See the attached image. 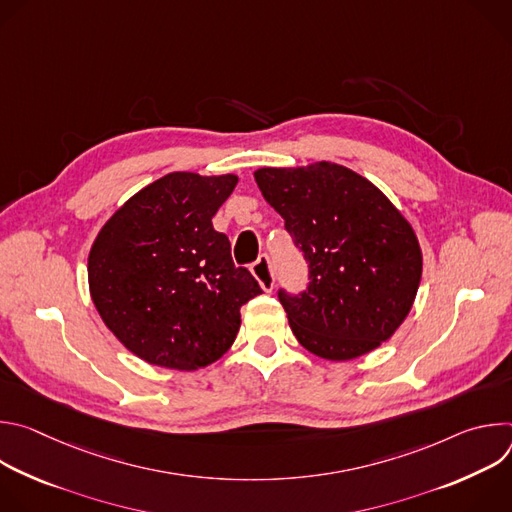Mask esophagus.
I'll return each mask as SVG.
<instances>
[{
    "mask_svg": "<svg viewBox=\"0 0 512 512\" xmlns=\"http://www.w3.org/2000/svg\"><path fill=\"white\" fill-rule=\"evenodd\" d=\"M253 275L257 277V281L261 283V287L265 291H273L275 287V275H273V267H271V259L267 255H261L253 265H251Z\"/></svg>",
    "mask_w": 512,
    "mask_h": 512,
    "instance_id": "1",
    "label": "esophagus"
}]
</instances>
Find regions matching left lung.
Wrapping results in <instances>:
<instances>
[{"instance_id":"obj_1","label":"left lung","mask_w":512,"mask_h":512,"mask_svg":"<svg viewBox=\"0 0 512 512\" xmlns=\"http://www.w3.org/2000/svg\"><path fill=\"white\" fill-rule=\"evenodd\" d=\"M255 182L308 263L304 291H277L300 344L350 360L389 340L421 279V249L403 214L367 178L330 162L261 168Z\"/></svg>"}]
</instances>
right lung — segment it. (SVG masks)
<instances>
[{
    "mask_svg": "<svg viewBox=\"0 0 512 512\" xmlns=\"http://www.w3.org/2000/svg\"><path fill=\"white\" fill-rule=\"evenodd\" d=\"M237 176L172 172L131 196L89 255L91 298L125 348L158 367L196 371L237 338L241 306L261 294L212 216Z\"/></svg>",
    "mask_w": 512,
    "mask_h": 512,
    "instance_id": "add662e5",
    "label": "right lung"
}]
</instances>
